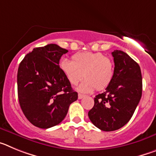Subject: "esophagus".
I'll return each mask as SVG.
<instances>
[{
    "label": "esophagus",
    "instance_id": "34e87169",
    "mask_svg": "<svg viewBox=\"0 0 156 156\" xmlns=\"http://www.w3.org/2000/svg\"><path fill=\"white\" fill-rule=\"evenodd\" d=\"M84 97H85L84 94H78V98L79 99H82L83 98H84Z\"/></svg>",
    "mask_w": 156,
    "mask_h": 156
}]
</instances>
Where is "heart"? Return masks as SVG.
<instances>
[{"label":"heart","instance_id":"1","mask_svg":"<svg viewBox=\"0 0 156 156\" xmlns=\"http://www.w3.org/2000/svg\"><path fill=\"white\" fill-rule=\"evenodd\" d=\"M59 66L70 84L76 85L83 93H90L94 89L102 90L111 83L114 75V64L110 58L101 52H80L72 57V62L62 59Z\"/></svg>","mask_w":156,"mask_h":156}]
</instances>
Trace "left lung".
<instances>
[{"mask_svg": "<svg viewBox=\"0 0 156 156\" xmlns=\"http://www.w3.org/2000/svg\"><path fill=\"white\" fill-rule=\"evenodd\" d=\"M113 78L105 91L96 95L88 112L92 123L103 131H113L126 125L142 94V76L139 65L122 51L112 52Z\"/></svg>", "mask_w": 156, "mask_h": 156, "instance_id": "obj_1", "label": "left lung"}]
</instances>
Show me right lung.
<instances>
[{
    "instance_id": "obj_1",
    "label": "right lung",
    "mask_w": 156,
    "mask_h": 156,
    "mask_svg": "<svg viewBox=\"0 0 156 156\" xmlns=\"http://www.w3.org/2000/svg\"><path fill=\"white\" fill-rule=\"evenodd\" d=\"M68 50L55 44L34 48L18 69V97L22 111L32 124L48 129L65 119L78 94L62 72L59 60Z\"/></svg>"
}]
</instances>
